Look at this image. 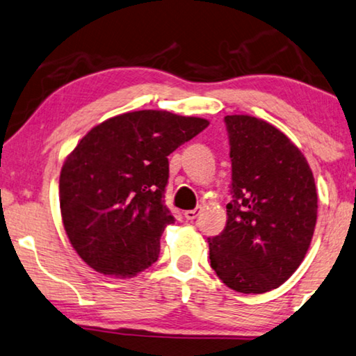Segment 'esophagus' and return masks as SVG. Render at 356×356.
<instances>
[{
	"instance_id": "esophagus-1",
	"label": "esophagus",
	"mask_w": 356,
	"mask_h": 356,
	"mask_svg": "<svg viewBox=\"0 0 356 356\" xmlns=\"http://www.w3.org/2000/svg\"><path fill=\"white\" fill-rule=\"evenodd\" d=\"M200 214H201V208H195V209H190V211L184 212L185 219H187V220H195Z\"/></svg>"
}]
</instances>
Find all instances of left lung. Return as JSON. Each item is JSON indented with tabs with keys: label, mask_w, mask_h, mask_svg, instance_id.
Masks as SVG:
<instances>
[{
	"label": "left lung",
	"mask_w": 356,
	"mask_h": 356,
	"mask_svg": "<svg viewBox=\"0 0 356 356\" xmlns=\"http://www.w3.org/2000/svg\"><path fill=\"white\" fill-rule=\"evenodd\" d=\"M232 201L227 225L208 238L211 267L230 289L262 294L283 284L314 238L318 196L304 153L278 127L227 115Z\"/></svg>",
	"instance_id": "1"
}]
</instances>
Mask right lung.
<instances>
[{
  "label": "right lung",
  "instance_id": "add662e5",
  "mask_svg": "<svg viewBox=\"0 0 356 356\" xmlns=\"http://www.w3.org/2000/svg\"><path fill=\"white\" fill-rule=\"evenodd\" d=\"M209 121L139 110L94 126L63 161L59 200L63 229L95 272L131 278L158 261L174 217L164 204L168 156Z\"/></svg>",
  "mask_w": 356,
  "mask_h": 356
}]
</instances>
